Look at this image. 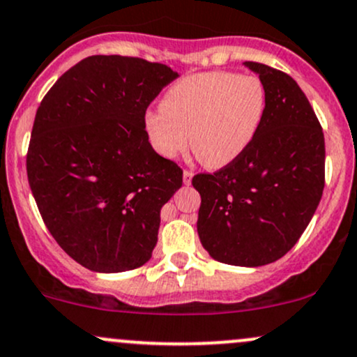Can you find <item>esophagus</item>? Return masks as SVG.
<instances>
[{"label": "esophagus", "instance_id": "1", "mask_svg": "<svg viewBox=\"0 0 357 357\" xmlns=\"http://www.w3.org/2000/svg\"><path fill=\"white\" fill-rule=\"evenodd\" d=\"M191 179H193V172L191 171L183 172V183H185V185H191Z\"/></svg>", "mask_w": 357, "mask_h": 357}]
</instances>
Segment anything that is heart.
<instances>
[{
  "label": "heart",
  "instance_id": "obj_1",
  "mask_svg": "<svg viewBox=\"0 0 357 357\" xmlns=\"http://www.w3.org/2000/svg\"><path fill=\"white\" fill-rule=\"evenodd\" d=\"M266 109L268 95L259 77L208 70L172 84L162 98V108L146 112L144 128L162 158H178L191 144L203 166L220 169L250 147Z\"/></svg>",
  "mask_w": 357,
  "mask_h": 357
}]
</instances>
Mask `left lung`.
<instances>
[{
    "mask_svg": "<svg viewBox=\"0 0 357 357\" xmlns=\"http://www.w3.org/2000/svg\"><path fill=\"white\" fill-rule=\"evenodd\" d=\"M266 86L268 109L236 162L197 174L198 236L215 261L257 268L283 257L310 223L325 185V140L293 77L244 62Z\"/></svg>",
    "mask_w": 357,
    "mask_h": 357,
    "instance_id": "1",
    "label": "left lung"
}]
</instances>
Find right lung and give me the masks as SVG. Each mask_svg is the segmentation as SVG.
Wrapping results in <instances>:
<instances>
[{"label":"right lung","instance_id":"1","mask_svg":"<svg viewBox=\"0 0 357 357\" xmlns=\"http://www.w3.org/2000/svg\"><path fill=\"white\" fill-rule=\"evenodd\" d=\"M179 74L139 57L91 56L66 70L35 115L26 174L47 229L96 273L151 259L181 167L149 142L144 115Z\"/></svg>","mask_w":357,"mask_h":357}]
</instances>
